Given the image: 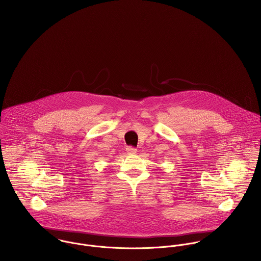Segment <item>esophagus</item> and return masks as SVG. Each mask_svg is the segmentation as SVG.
<instances>
[{
	"mask_svg": "<svg viewBox=\"0 0 261 261\" xmlns=\"http://www.w3.org/2000/svg\"><path fill=\"white\" fill-rule=\"evenodd\" d=\"M126 152L129 153V154H134L137 152V149L136 148H133V147H127L126 148Z\"/></svg>",
	"mask_w": 261,
	"mask_h": 261,
	"instance_id": "1",
	"label": "esophagus"
}]
</instances>
